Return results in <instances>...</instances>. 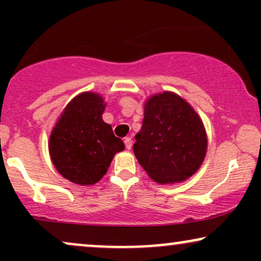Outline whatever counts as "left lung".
<instances>
[{
	"mask_svg": "<svg viewBox=\"0 0 261 261\" xmlns=\"http://www.w3.org/2000/svg\"><path fill=\"white\" fill-rule=\"evenodd\" d=\"M106 104L99 94L81 93L56 122L49 140L53 164L67 180L93 185L106 175L114 155L125 148L112 125L103 121Z\"/></svg>",
	"mask_w": 261,
	"mask_h": 261,
	"instance_id": "8db88e82",
	"label": "left lung"
}]
</instances>
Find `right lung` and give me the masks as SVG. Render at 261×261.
Returning a JSON list of instances; mask_svg holds the SVG:
<instances>
[{"label": "right lung", "instance_id": "add662e5", "mask_svg": "<svg viewBox=\"0 0 261 261\" xmlns=\"http://www.w3.org/2000/svg\"><path fill=\"white\" fill-rule=\"evenodd\" d=\"M134 153L148 176L160 184L187 180L202 164L207 137L195 110L174 93L152 95L145 104Z\"/></svg>", "mask_w": 261, "mask_h": 261}]
</instances>
